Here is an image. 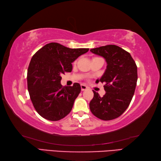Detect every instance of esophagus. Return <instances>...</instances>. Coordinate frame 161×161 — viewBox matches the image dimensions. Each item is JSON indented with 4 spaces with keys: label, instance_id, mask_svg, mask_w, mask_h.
Listing matches in <instances>:
<instances>
[{
    "label": "esophagus",
    "instance_id": "34e87169",
    "mask_svg": "<svg viewBox=\"0 0 161 161\" xmlns=\"http://www.w3.org/2000/svg\"><path fill=\"white\" fill-rule=\"evenodd\" d=\"M87 89H88V87H87L86 85H84V84H81V91H85Z\"/></svg>",
    "mask_w": 161,
    "mask_h": 161
}]
</instances>
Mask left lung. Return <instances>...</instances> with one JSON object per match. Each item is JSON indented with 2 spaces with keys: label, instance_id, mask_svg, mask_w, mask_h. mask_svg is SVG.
Listing matches in <instances>:
<instances>
[{
  "label": "left lung",
  "instance_id": "obj_1",
  "mask_svg": "<svg viewBox=\"0 0 161 161\" xmlns=\"http://www.w3.org/2000/svg\"><path fill=\"white\" fill-rule=\"evenodd\" d=\"M92 53L105 59L107 66L100 80L106 94L101 97L95 91L89 108L94 115L103 121L118 118L129 107L138 80L137 66L129 53L119 46L108 45L91 49Z\"/></svg>",
  "mask_w": 161,
  "mask_h": 161
}]
</instances>
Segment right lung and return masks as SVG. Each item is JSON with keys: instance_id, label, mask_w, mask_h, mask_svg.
Instances as JSON below:
<instances>
[{"instance_id": "add662e5", "label": "right lung", "mask_w": 161, "mask_h": 161, "mask_svg": "<svg viewBox=\"0 0 161 161\" xmlns=\"http://www.w3.org/2000/svg\"><path fill=\"white\" fill-rule=\"evenodd\" d=\"M88 48L71 49L59 43L45 45L30 62L27 81L30 97L40 116L49 121H59L72 110L81 86H62V75L71 72L72 63Z\"/></svg>"}]
</instances>
